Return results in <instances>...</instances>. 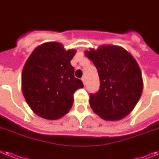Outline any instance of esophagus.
<instances>
[{"label":"esophagus","mask_w":159,"mask_h":159,"mask_svg":"<svg viewBox=\"0 0 159 159\" xmlns=\"http://www.w3.org/2000/svg\"><path fill=\"white\" fill-rule=\"evenodd\" d=\"M82 82H83L84 85H86V78H85V77H83L82 78Z\"/></svg>","instance_id":"obj_1"}]
</instances>
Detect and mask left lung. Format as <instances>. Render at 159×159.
Here are the masks:
<instances>
[{"label": "left lung", "instance_id": "left-lung-1", "mask_svg": "<svg viewBox=\"0 0 159 159\" xmlns=\"http://www.w3.org/2000/svg\"><path fill=\"white\" fill-rule=\"evenodd\" d=\"M85 55L96 67L100 90L90 95L94 113L107 121H117L127 116L140 100L143 91L140 68L124 48L103 45L86 50Z\"/></svg>", "mask_w": 159, "mask_h": 159}]
</instances>
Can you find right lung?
<instances>
[{
  "mask_svg": "<svg viewBox=\"0 0 159 159\" xmlns=\"http://www.w3.org/2000/svg\"><path fill=\"white\" fill-rule=\"evenodd\" d=\"M75 54L76 50H66L61 43L50 42L37 46L27 59L22 73V91L37 115L56 120L70 110L73 94L83 87L70 64Z\"/></svg>",
  "mask_w": 159,
  "mask_h": 159,
  "instance_id": "1",
  "label": "right lung"
}]
</instances>
